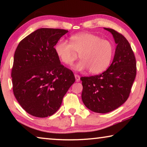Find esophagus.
Wrapping results in <instances>:
<instances>
[{"label": "esophagus", "instance_id": "esophagus-1", "mask_svg": "<svg viewBox=\"0 0 147 147\" xmlns=\"http://www.w3.org/2000/svg\"><path fill=\"white\" fill-rule=\"evenodd\" d=\"M74 76H75L76 82H80V76L78 74H74Z\"/></svg>", "mask_w": 147, "mask_h": 147}]
</instances>
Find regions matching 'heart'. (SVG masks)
Returning <instances> with one entry per match:
<instances>
[{
	"mask_svg": "<svg viewBox=\"0 0 147 147\" xmlns=\"http://www.w3.org/2000/svg\"><path fill=\"white\" fill-rule=\"evenodd\" d=\"M114 45L110 41L102 39L91 33H80L70 38V43L59 40L54 47L57 56L62 63L71 65L79 54L81 60L74 68L77 71L89 69L91 74L106 71L112 60Z\"/></svg>",
	"mask_w": 147,
	"mask_h": 147,
	"instance_id": "heart-1",
	"label": "heart"
}]
</instances>
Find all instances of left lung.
I'll list each match as a JSON object with an SVG mask.
<instances>
[{"label":"left lung","instance_id":"obj_1","mask_svg":"<svg viewBox=\"0 0 147 147\" xmlns=\"http://www.w3.org/2000/svg\"><path fill=\"white\" fill-rule=\"evenodd\" d=\"M104 29L113 35L117 44L112 63L103 73L80 78L84 105L100 113L110 112L125 102L136 76V58L127 39L115 30Z\"/></svg>","mask_w":147,"mask_h":147}]
</instances>
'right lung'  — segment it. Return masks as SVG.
<instances>
[{"instance_id": "obj_1", "label": "right lung", "mask_w": 147, "mask_h": 147, "mask_svg": "<svg viewBox=\"0 0 147 147\" xmlns=\"http://www.w3.org/2000/svg\"><path fill=\"white\" fill-rule=\"evenodd\" d=\"M68 30L40 28L20 41L11 70L13 91L27 113L37 117L55 113L75 82L73 71L60 63L54 46Z\"/></svg>"}]
</instances>
